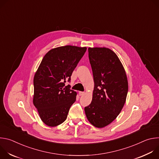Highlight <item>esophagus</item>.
<instances>
[{"mask_svg":"<svg viewBox=\"0 0 159 159\" xmlns=\"http://www.w3.org/2000/svg\"><path fill=\"white\" fill-rule=\"evenodd\" d=\"M84 94H85L84 92H82V91H80V92H79V95H80V96H83Z\"/></svg>","mask_w":159,"mask_h":159,"instance_id":"34e87169","label":"esophagus"}]
</instances>
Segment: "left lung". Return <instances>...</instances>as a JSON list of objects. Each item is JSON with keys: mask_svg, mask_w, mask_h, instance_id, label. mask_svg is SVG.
I'll return each mask as SVG.
<instances>
[{"mask_svg": "<svg viewBox=\"0 0 159 159\" xmlns=\"http://www.w3.org/2000/svg\"><path fill=\"white\" fill-rule=\"evenodd\" d=\"M94 88L93 100L85 107L88 121L103 128L119 115L125 103L128 84L124 67L116 54L107 48H89Z\"/></svg>", "mask_w": 159, "mask_h": 159, "instance_id": "8db88e82", "label": "left lung"}]
</instances>
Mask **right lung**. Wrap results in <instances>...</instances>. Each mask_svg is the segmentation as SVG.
Returning <instances> with one entry per match:
<instances>
[{
    "instance_id": "add662e5",
    "label": "right lung",
    "mask_w": 159,
    "mask_h": 159,
    "mask_svg": "<svg viewBox=\"0 0 159 159\" xmlns=\"http://www.w3.org/2000/svg\"><path fill=\"white\" fill-rule=\"evenodd\" d=\"M86 50L66 45L52 49L43 57L34 77L33 104L45 125L56 126L66 119L77 93L65 84L70 81Z\"/></svg>"
}]
</instances>
